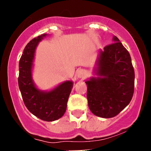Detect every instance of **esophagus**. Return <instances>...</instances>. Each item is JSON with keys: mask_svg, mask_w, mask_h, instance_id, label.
Returning <instances> with one entry per match:
<instances>
[{"mask_svg": "<svg viewBox=\"0 0 151 151\" xmlns=\"http://www.w3.org/2000/svg\"><path fill=\"white\" fill-rule=\"evenodd\" d=\"M85 74H86L85 71L83 70H80L77 72V77L79 78L84 77V76H85Z\"/></svg>", "mask_w": 151, "mask_h": 151, "instance_id": "1", "label": "esophagus"}]
</instances>
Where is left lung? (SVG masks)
Segmentation results:
<instances>
[{
    "mask_svg": "<svg viewBox=\"0 0 151 151\" xmlns=\"http://www.w3.org/2000/svg\"><path fill=\"white\" fill-rule=\"evenodd\" d=\"M114 43L100 51L95 70L97 77L85 81L89 108L97 116L112 118L131 101L135 73L131 58L116 36Z\"/></svg>",
    "mask_w": 151,
    "mask_h": 151,
    "instance_id": "1",
    "label": "left lung"
}]
</instances>
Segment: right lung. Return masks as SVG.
<instances>
[{
    "label": "right lung",
    "instance_id": "right-lung-1",
    "mask_svg": "<svg viewBox=\"0 0 151 151\" xmlns=\"http://www.w3.org/2000/svg\"><path fill=\"white\" fill-rule=\"evenodd\" d=\"M46 35L33 38L24 49L19 62L18 86L24 104L31 113L41 120L54 121L65 113L73 82L66 81L50 91H41L35 85L32 77L35 52L38 43Z\"/></svg>",
    "mask_w": 151,
    "mask_h": 151
}]
</instances>
